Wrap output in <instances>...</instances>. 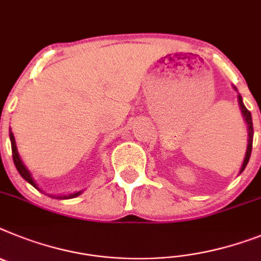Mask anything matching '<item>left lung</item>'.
<instances>
[{"label":"left lung","instance_id":"8db88e82","mask_svg":"<svg viewBox=\"0 0 261 261\" xmlns=\"http://www.w3.org/2000/svg\"><path fill=\"white\" fill-rule=\"evenodd\" d=\"M235 88V87H233ZM237 90V88H235ZM238 100H239V107L242 109L243 117L246 120L247 122V129H248V145H247V152H246V157H244V161H243L242 169H240V173H242L244 169H246L247 164L249 161V157H251V152H252V141H253V124H252V116H251V112H249L248 109L246 108V106L243 104V100L240 95H238Z\"/></svg>","mask_w":261,"mask_h":261}]
</instances>
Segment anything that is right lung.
<instances>
[{
    "label": "right lung",
    "mask_w": 261,
    "mask_h": 261,
    "mask_svg": "<svg viewBox=\"0 0 261 261\" xmlns=\"http://www.w3.org/2000/svg\"><path fill=\"white\" fill-rule=\"evenodd\" d=\"M10 142H12V153H13V161H14V165L15 168H17V170H18V173L21 174V177L23 178L24 181H28L29 184L31 185V186H34L35 189H38V190H41V189L38 188V185L35 184V181L33 179V177H31L30 171L26 169V166L23 165V162H22L21 157H19L18 154V150H17V146H15V140H14V136H13L12 130H10ZM42 191V190H41ZM79 194H82V191H77V193H73V194H70V195H62V197H57L59 198V199H68V198H75L77 197Z\"/></svg>",
    "instance_id": "1"
}]
</instances>
